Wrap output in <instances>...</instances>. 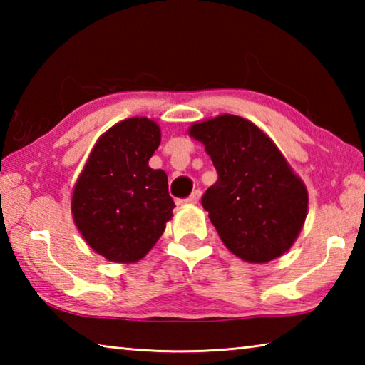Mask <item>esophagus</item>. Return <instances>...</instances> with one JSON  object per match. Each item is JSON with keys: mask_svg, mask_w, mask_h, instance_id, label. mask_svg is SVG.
<instances>
[{"mask_svg": "<svg viewBox=\"0 0 365 365\" xmlns=\"http://www.w3.org/2000/svg\"><path fill=\"white\" fill-rule=\"evenodd\" d=\"M200 197H201V191L196 190V191H193V193H191V196L188 197L187 202H190V205H196V202L200 201Z\"/></svg>", "mask_w": 365, "mask_h": 365, "instance_id": "1", "label": "esophagus"}]
</instances>
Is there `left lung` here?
<instances>
[{
    "instance_id": "1",
    "label": "left lung",
    "mask_w": 365,
    "mask_h": 365,
    "mask_svg": "<svg viewBox=\"0 0 365 365\" xmlns=\"http://www.w3.org/2000/svg\"><path fill=\"white\" fill-rule=\"evenodd\" d=\"M188 135L205 145L219 174L201 202L222 243L251 264L285 255L304 225L309 195L274 141L232 114L191 123Z\"/></svg>"
}]
</instances>
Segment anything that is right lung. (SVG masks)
<instances>
[{"mask_svg":"<svg viewBox=\"0 0 365 365\" xmlns=\"http://www.w3.org/2000/svg\"><path fill=\"white\" fill-rule=\"evenodd\" d=\"M159 143L160 128L148 117L115 123L98 138L73 187V224L110 262H138L172 219L168 175L148 165Z\"/></svg>","mask_w":365,"mask_h":365,"instance_id":"right-lung-1","label":"right lung"}]
</instances>
